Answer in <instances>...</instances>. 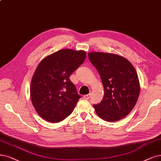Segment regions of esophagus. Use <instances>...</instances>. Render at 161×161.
Segmentation results:
<instances>
[{
  "label": "esophagus",
  "mask_w": 161,
  "mask_h": 161,
  "mask_svg": "<svg viewBox=\"0 0 161 161\" xmlns=\"http://www.w3.org/2000/svg\"><path fill=\"white\" fill-rule=\"evenodd\" d=\"M90 96H91V94L89 93L87 95H85V96H84V98L86 99H89L90 98Z\"/></svg>",
  "instance_id": "1"
}]
</instances>
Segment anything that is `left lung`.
Instances as JSON below:
<instances>
[{"mask_svg":"<svg viewBox=\"0 0 161 161\" xmlns=\"http://www.w3.org/2000/svg\"><path fill=\"white\" fill-rule=\"evenodd\" d=\"M88 58L96 68L104 87L99 103L93 105L97 115L107 121H117L135 107L140 93L136 70L127 59L114 53L90 52Z\"/></svg>","mask_w":161,"mask_h":161,"instance_id":"left-lung-1","label":"left lung"}]
</instances>
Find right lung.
Segmentation results:
<instances>
[{
  "instance_id": "1",
  "label": "right lung",
  "mask_w": 161,
  "mask_h": 161,
  "mask_svg": "<svg viewBox=\"0 0 161 161\" xmlns=\"http://www.w3.org/2000/svg\"><path fill=\"white\" fill-rule=\"evenodd\" d=\"M84 51L60 50L47 56L32 77L31 97L38 115L44 120L58 123L72 113L81 97L69 76L84 63Z\"/></svg>"
}]
</instances>
